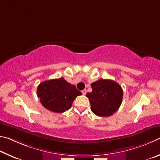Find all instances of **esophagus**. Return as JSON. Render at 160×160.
<instances>
[{
	"label": "esophagus",
	"instance_id": "obj_1",
	"mask_svg": "<svg viewBox=\"0 0 160 160\" xmlns=\"http://www.w3.org/2000/svg\"><path fill=\"white\" fill-rule=\"evenodd\" d=\"M82 92L83 95H86V92H87V91H86V89H84V90H83Z\"/></svg>",
	"mask_w": 160,
	"mask_h": 160
}]
</instances>
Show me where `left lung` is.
I'll use <instances>...</instances> for the list:
<instances>
[{"mask_svg": "<svg viewBox=\"0 0 160 160\" xmlns=\"http://www.w3.org/2000/svg\"><path fill=\"white\" fill-rule=\"evenodd\" d=\"M93 91L86 94L91 103V111L99 117H109L116 112L122 104L123 90L110 79H99L91 83Z\"/></svg>", "mask_w": 160, "mask_h": 160, "instance_id": "left-lung-1", "label": "left lung"}]
</instances>
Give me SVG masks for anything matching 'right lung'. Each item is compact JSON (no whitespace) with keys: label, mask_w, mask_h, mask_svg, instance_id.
I'll list each match as a JSON object with an SVG mask.
<instances>
[{"label":"right lung","mask_w":160,"mask_h":160,"mask_svg":"<svg viewBox=\"0 0 160 160\" xmlns=\"http://www.w3.org/2000/svg\"><path fill=\"white\" fill-rule=\"evenodd\" d=\"M81 95L82 92L62 77L45 81L37 88V96L41 104L47 110L57 113L69 110L74 99Z\"/></svg>","instance_id":"1"}]
</instances>
